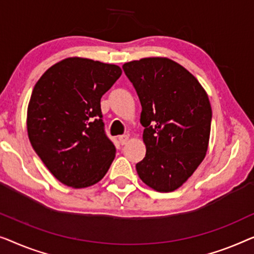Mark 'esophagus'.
Instances as JSON below:
<instances>
[{
  "mask_svg": "<svg viewBox=\"0 0 254 254\" xmlns=\"http://www.w3.org/2000/svg\"><path fill=\"white\" fill-rule=\"evenodd\" d=\"M127 140H128V135L127 134H122V135H120V137H119V141H120L121 145H126Z\"/></svg>",
  "mask_w": 254,
  "mask_h": 254,
  "instance_id": "obj_1",
  "label": "esophagus"
}]
</instances>
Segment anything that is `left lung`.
Instances as JSON below:
<instances>
[{"label": "left lung", "mask_w": 254, "mask_h": 254, "mask_svg": "<svg viewBox=\"0 0 254 254\" xmlns=\"http://www.w3.org/2000/svg\"><path fill=\"white\" fill-rule=\"evenodd\" d=\"M141 105L146 155L135 169L149 188L176 190L194 173L208 147L212 108L199 81L169 59L123 65Z\"/></svg>", "instance_id": "1"}]
</instances>
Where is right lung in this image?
Listing matches in <instances>:
<instances>
[{
  "label": "right lung",
  "instance_id": "obj_1",
  "mask_svg": "<svg viewBox=\"0 0 254 254\" xmlns=\"http://www.w3.org/2000/svg\"><path fill=\"white\" fill-rule=\"evenodd\" d=\"M121 74L114 64L70 57L35 84L27 109L28 138L61 183L91 187L108 171L116 148L106 134L100 101Z\"/></svg>",
  "mask_w": 254,
  "mask_h": 254
}]
</instances>
